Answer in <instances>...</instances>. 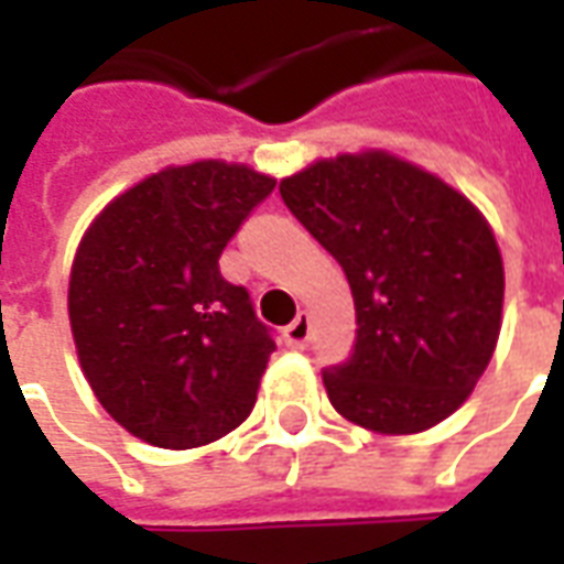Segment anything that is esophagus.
I'll use <instances>...</instances> for the list:
<instances>
[{"instance_id":"esophagus-1","label":"esophagus","mask_w":564,"mask_h":564,"mask_svg":"<svg viewBox=\"0 0 564 564\" xmlns=\"http://www.w3.org/2000/svg\"><path fill=\"white\" fill-rule=\"evenodd\" d=\"M283 338H286L290 347H305L307 338H311V317H307V314H299V317L286 326Z\"/></svg>"}]
</instances>
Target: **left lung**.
Masks as SVG:
<instances>
[{"label":"left lung","instance_id":"8db88e82","mask_svg":"<svg viewBox=\"0 0 564 564\" xmlns=\"http://www.w3.org/2000/svg\"><path fill=\"white\" fill-rule=\"evenodd\" d=\"M281 198L354 293V354L323 368L332 408L380 435L447 420L501 332L505 265L484 214L383 150L314 162L283 177Z\"/></svg>","mask_w":564,"mask_h":564}]
</instances>
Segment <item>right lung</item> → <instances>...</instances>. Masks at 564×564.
<instances>
[{"instance_id": "add662e5", "label": "right lung", "mask_w": 564, "mask_h": 564, "mask_svg": "<svg viewBox=\"0 0 564 564\" xmlns=\"http://www.w3.org/2000/svg\"><path fill=\"white\" fill-rule=\"evenodd\" d=\"M274 177L202 160L150 174L80 238L68 319L96 399L129 435L189 449L257 404L274 338L250 293L220 274L223 247Z\"/></svg>"}]
</instances>
